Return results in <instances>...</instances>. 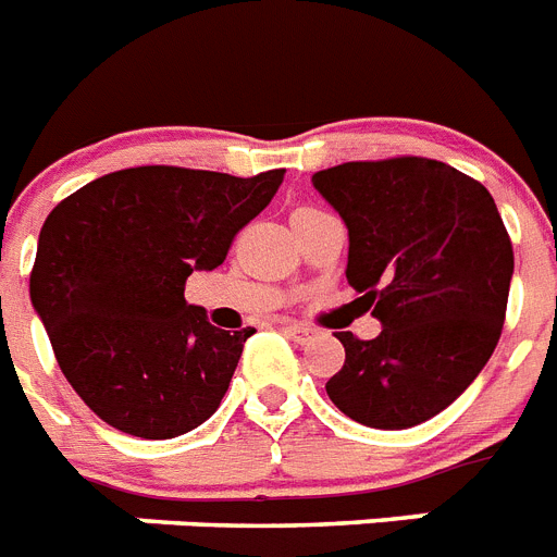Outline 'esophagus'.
I'll use <instances>...</instances> for the list:
<instances>
[{"mask_svg": "<svg viewBox=\"0 0 557 557\" xmlns=\"http://www.w3.org/2000/svg\"><path fill=\"white\" fill-rule=\"evenodd\" d=\"M282 330L287 335H293V338H296V342H310V338H315V335H319V330L315 327H307V324H296V321H284L282 324Z\"/></svg>", "mask_w": 557, "mask_h": 557, "instance_id": "34e87169", "label": "esophagus"}]
</instances>
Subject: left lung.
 I'll list each match as a JSON object with an SVG mask.
<instances>
[{
  "instance_id": "obj_1",
  "label": "left lung",
  "mask_w": 557,
  "mask_h": 557,
  "mask_svg": "<svg viewBox=\"0 0 557 557\" xmlns=\"http://www.w3.org/2000/svg\"><path fill=\"white\" fill-rule=\"evenodd\" d=\"M312 187L350 236L347 282L381 333H335L344 367L330 401L375 430L430 421L470 387L504 327L512 245L481 182L435 159L347 162Z\"/></svg>"
}]
</instances>
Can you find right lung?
<instances>
[{
  "mask_svg": "<svg viewBox=\"0 0 557 557\" xmlns=\"http://www.w3.org/2000/svg\"><path fill=\"white\" fill-rule=\"evenodd\" d=\"M282 178L147 164L94 178L50 210L30 305L64 379L104 424L162 441L219 410L256 330L213 327L185 301V282L222 264Z\"/></svg>",
  "mask_w": 557,
  "mask_h": 557,
  "instance_id": "obj_1",
  "label": "right lung"
}]
</instances>
